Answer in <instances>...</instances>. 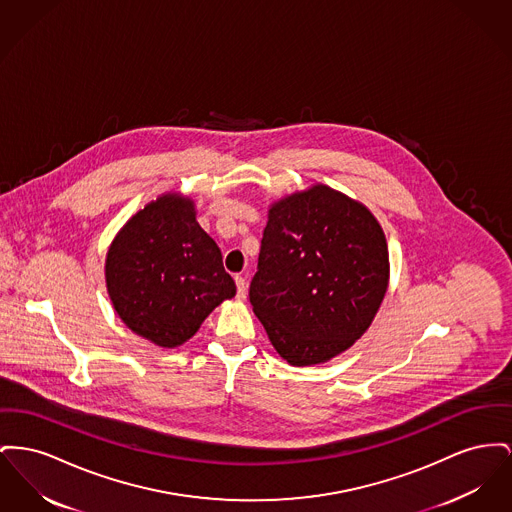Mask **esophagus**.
I'll use <instances>...</instances> for the list:
<instances>
[{"label":"esophagus","mask_w":512,"mask_h":512,"mask_svg":"<svg viewBox=\"0 0 512 512\" xmlns=\"http://www.w3.org/2000/svg\"><path fill=\"white\" fill-rule=\"evenodd\" d=\"M236 288H238V298L243 300L245 298V294H247V282H245V278L243 276H236Z\"/></svg>","instance_id":"34e87169"}]
</instances>
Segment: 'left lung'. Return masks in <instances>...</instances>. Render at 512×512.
Here are the masks:
<instances>
[{
    "instance_id": "left-lung-1",
    "label": "left lung",
    "mask_w": 512,
    "mask_h": 512,
    "mask_svg": "<svg viewBox=\"0 0 512 512\" xmlns=\"http://www.w3.org/2000/svg\"><path fill=\"white\" fill-rule=\"evenodd\" d=\"M387 284V240L363 205L327 185L272 205L249 301L288 363L315 365L350 348Z\"/></svg>"
}]
</instances>
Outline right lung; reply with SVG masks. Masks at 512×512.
<instances>
[{
  "instance_id": "obj_1",
  "label": "right lung",
  "mask_w": 512,
  "mask_h": 512,
  "mask_svg": "<svg viewBox=\"0 0 512 512\" xmlns=\"http://www.w3.org/2000/svg\"><path fill=\"white\" fill-rule=\"evenodd\" d=\"M106 284L121 321L164 348L189 340L216 305L236 294L193 203L170 195L123 226L108 251Z\"/></svg>"
}]
</instances>
